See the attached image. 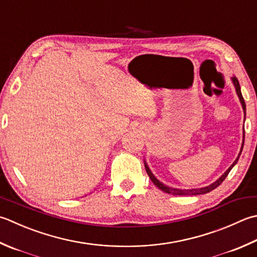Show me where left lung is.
<instances>
[{
	"instance_id": "obj_1",
	"label": "left lung",
	"mask_w": 257,
	"mask_h": 257,
	"mask_svg": "<svg viewBox=\"0 0 257 257\" xmlns=\"http://www.w3.org/2000/svg\"><path fill=\"white\" fill-rule=\"evenodd\" d=\"M232 80H233V83H234V85H235L236 92H237V95H238V98H239V100H240V103H242V105H243L244 112L246 113V105H245V101H244V98H243V95H242V92H240V87H239L238 80H237V78H236V77H233ZM243 146H244V143H243V145H242V149H240V153H242V150H243ZM240 153H239V155H238V157L236 158V160L233 163V165L230 166V167H229L227 170H226L225 174L222 176V177L216 180V182H215L214 184L207 186V187L198 188V189H176V188H170V187H168V186H166V185L160 183L159 180H158L157 178H156L155 176L153 175V173L150 172V169L148 168V166L146 165V164H145V168H146V172H147V174H148V176H149V178L152 179V182L155 184V186H157V187H158L159 189H162L163 192H165V193L172 194V195H200V194H206V193L212 192L213 189H215L216 187H218V186L224 182L225 178L227 177V175L229 174L230 170H232V168L235 166V164L237 163V160H238L239 156H240Z\"/></svg>"
}]
</instances>
